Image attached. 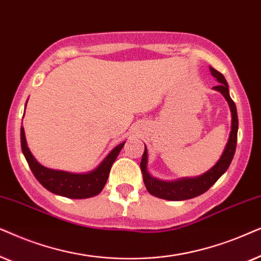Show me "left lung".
<instances>
[{
	"instance_id": "1",
	"label": "left lung",
	"mask_w": 261,
	"mask_h": 261,
	"mask_svg": "<svg viewBox=\"0 0 261 261\" xmlns=\"http://www.w3.org/2000/svg\"><path fill=\"white\" fill-rule=\"evenodd\" d=\"M211 75L220 82V85L215 86L214 89L220 92L224 99L227 100L229 109L231 113V126L230 134L223 152L221 158L216 162V165L211 167L209 171L204 174L194 176V178H180L172 181H165L160 180L155 176H152L148 171V150L144 145V152L142 156L141 169L143 173L144 185L147 187L148 192L152 196L162 198L167 200H186L191 198L198 197L204 192H206L222 175L227 172L229 165H230L232 158H234L236 141H238V128H239V119H238V111H236L235 102L232 101L229 94V86L224 76L217 71L216 69L210 67Z\"/></svg>"
}]
</instances>
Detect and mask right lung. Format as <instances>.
<instances>
[{
    "label": "right lung",
    "mask_w": 261,
    "mask_h": 261,
    "mask_svg": "<svg viewBox=\"0 0 261 261\" xmlns=\"http://www.w3.org/2000/svg\"><path fill=\"white\" fill-rule=\"evenodd\" d=\"M20 140H21L22 154L38 181L50 192L72 199H85V198L98 196L101 192L109 179L111 167L125 144L124 141L114 147L93 171L88 173H70L51 169L40 165L27 145L25 130L22 126L20 131Z\"/></svg>",
    "instance_id": "1"
}]
</instances>
